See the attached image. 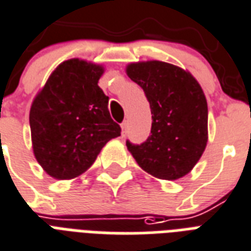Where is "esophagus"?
I'll return each instance as SVG.
<instances>
[{
  "label": "esophagus",
  "mask_w": 251,
  "mask_h": 251,
  "mask_svg": "<svg viewBox=\"0 0 251 251\" xmlns=\"http://www.w3.org/2000/svg\"><path fill=\"white\" fill-rule=\"evenodd\" d=\"M127 128H128V123L127 122H123V123H122V133H123V136L127 133Z\"/></svg>",
  "instance_id": "esophagus-1"
}]
</instances>
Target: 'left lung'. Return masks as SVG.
<instances>
[{
  "label": "left lung",
  "instance_id": "8db88e82",
  "mask_svg": "<svg viewBox=\"0 0 251 251\" xmlns=\"http://www.w3.org/2000/svg\"><path fill=\"white\" fill-rule=\"evenodd\" d=\"M127 75L143 87L151 104L147 141H127L139 166L160 179L176 180L191 172L208 141V107L203 89L188 71L149 60L128 64Z\"/></svg>",
  "mask_w": 251,
  "mask_h": 251
}]
</instances>
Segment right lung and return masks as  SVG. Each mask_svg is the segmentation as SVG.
<instances>
[{
  "mask_svg": "<svg viewBox=\"0 0 251 251\" xmlns=\"http://www.w3.org/2000/svg\"><path fill=\"white\" fill-rule=\"evenodd\" d=\"M104 68L81 59L52 72L30 110L34 156L55 179H73L97 160L102 148L120 136L108 111V97L98 86Z\"/></svg>",
  "mask_w": 251,
  "mask_h": 251,
  "instance_id": "right-lung-1",
  "label": "right lung"
}]
</instances>
